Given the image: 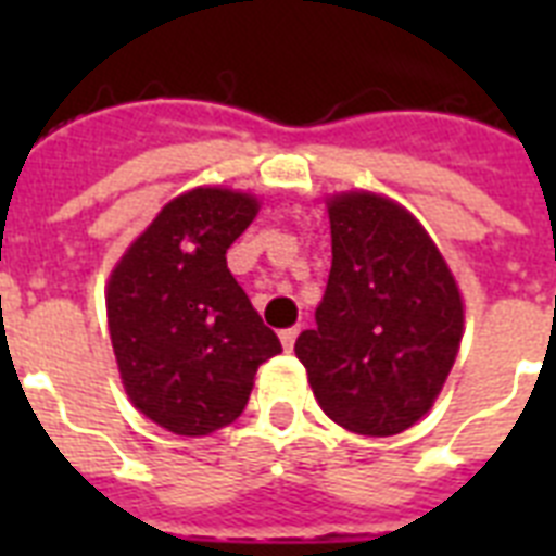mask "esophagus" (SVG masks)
<instances>
[{"mask_svg": "<svg viewBox=\"0 0 556 556\" xmlns=\"http://www.w3.org/2000/svg\"><path fill=\"white\" fill-rule=\"evenodd\" d=\"M296 334H300V326H291V329H282V334H279V340H282V349H286V352H291V349H294Z\"/></svg>", "mask_w": 556, "mask_h": 556, "instance_id": "1", "label": "esophagus"}]
</instances>
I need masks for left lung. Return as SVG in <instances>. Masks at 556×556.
<instances>
[{
    "instance_id": "1",
    "label": "left lung",
    "mask_w": 556,
    "mask_h": 556,
    "mask_svg": "<svg viewBox=\"0 0 556 556\" xmlns=\"http://www.w3.org/2000/svg\"><path fill=\"white\" fill-rule=\"evenodd\" d=\"M331 270L294 343L314 397L361 435L413 427L444 387L462 343V296L447 262L404 207L371 192L329 204Z\"/></svg>"
}]
</instances>
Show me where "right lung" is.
Returning a JSON list of instances; mask_svg holds the SVG:
<instances>
[{
    "instance_id": "right-lung-1",
    "label": "right lung",
    "mask_w": 556,
    "mask_h": 556,
    "mask_svg": "<svg viewBox=\"0 0 556 556\" xmlns=\"http://www.w3.org/2000/svg\"><path fill=\"white\" fill-rule=\"evenodd\" d=\"M256 210L244 192H185L109 279V331L126 392L176 435H207L236 421L256 369L282 352L225 260Z\"/></svg>"
}]
</instances>
